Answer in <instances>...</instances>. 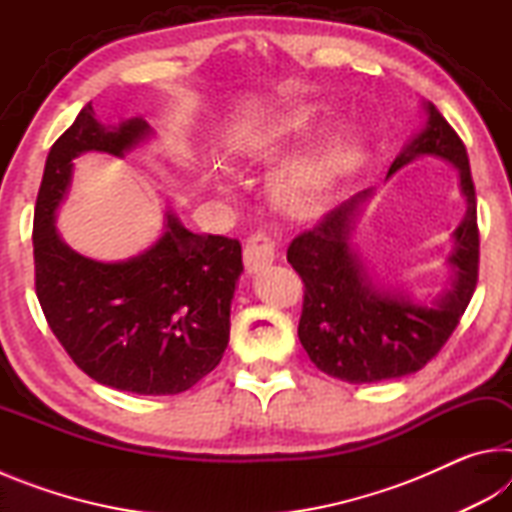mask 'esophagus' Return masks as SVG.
Here are the masks:
<instances>
[{
	"instance_id": "1",
	"label": "esophagus",
	"mask_w": 512,
	"mask_h": 512,
	"mask_svg": "<svg viewBox=\"0 0 512 512\" xmlns=\"http://www.w3.org/2000/svg\"><path fill=\"white\" fill-rule=\"evenodd\" d=\"M275 255H277V244L275 239H271V235H266V232L257 230L246 239L244 264L248 273H257L268 264H273Z\"/></svg>"
}]
</instances>
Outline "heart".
<instances>
[{"mask_svg":"<svg viewBox=\"0 0 512 512\" xmlns=\"http://www.w3.org/2000/svg\"><path fill=\"white\" fill-rule=\"evenodd\" d=\"M320 119H323V115H320V110L314 106L293 110L291 115L284 117L280 124L271 128V131L257 137L255 149H268V146H275L289 135H307L320 124ZM352 158L354 144L336 142L320 155H316V158L291 164V167L282 173L280 180V194L284 198V203H289L291 207H307L309 203H314L320 189H323L341 169L348 167ZM219 192L232 194V189L225 183H219Z\"/></svg>","mask_w":512,"mask_h":512,"instance_id":"1","label":"heart"}]
</instances>
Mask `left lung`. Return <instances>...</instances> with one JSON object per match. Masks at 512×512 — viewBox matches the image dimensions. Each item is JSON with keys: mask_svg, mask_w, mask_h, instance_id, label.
<instances>
[{"mask_svg": "<svg viewBox=\"0 0 512 512\" xmlns=\"http://www.w3.org/2000/svg\"><path fill=\"white\" fill-rule=\"evenodd\" d=\"M427 112V128L397 155L388 176L418 155H438L461 173L467 212L454 232L456 248L449 257L456 271L452 289L427 305L375 289L366 280L359 257L350 248V232L370 189L327 212L314 228L300 232L287 250L289 264L305 284L298 323L302 348L318 370L350 384L397 379L427 366L461 323L479 280V225L470 160L463 140L438 108L429 103Z\"/></svg>", "mask_w": 512, "mask_h": 512, "instance_id": "left-lung-1", "label": "left lung"}]
</instances>
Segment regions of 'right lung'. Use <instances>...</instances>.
Masks as SVG:
<instances>
[{
	"mask_svg": "<svg viewBox=\"0 0 512 512\" xmlns=\"http://www.w3.org/2000/svg\"><path fill=\"white\" fill-rule=\"evenodd\" d=\"M146 135L144 119L101 126L88 103L51 146L33 216L36 296L85 375L117 391L176 395L210 375L228 348L230 302L244 271L239 241L194 235L167 214L151 250L103 264L74 253L54 228L76 155H124Z\"/></svg>",
	"mask_w": 512,
	"mask_h": 512,
	"instance_id": "1",
	"label": "right lung"
}]
</instances>
